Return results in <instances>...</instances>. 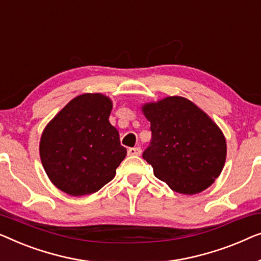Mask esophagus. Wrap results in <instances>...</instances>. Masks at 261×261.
Instances as JSON below:
<instances>
[{
	"label": "esophagus",
	"instance_id": "esophagus-1",
	"mask_svg": "<svg viewBox=\"0 0 261 261\" xmlns=\"http://www.w3.org/2000/svg\"><path fill=\"white\" fill-rule=\"evenodd\" d=\"M127 153H129L130 156H139L142 153V149L141 148H130L127 150Z\"/></svg>",
	"mask_w": 261,
	"mask_h": 261
}]
</instances>
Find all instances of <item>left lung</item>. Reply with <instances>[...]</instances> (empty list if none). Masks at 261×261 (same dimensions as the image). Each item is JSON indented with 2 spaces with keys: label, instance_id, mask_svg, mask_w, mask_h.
<instances>
[{
  "label": "left lung",
  "instance_id": "obj_1",
  "mask_svg": "<svg viewBox=\"0 0 261 261\" xmlns=\"http://www.w3.org/2000/svg\"><path fill=\"white\" fill-rule=\"evenodd\" d=\"M142 112L152 139L143 159L169 188L185 195L203 192L221 174L226 138L216 123L189 99L172 95L146 102Z\"/></svg>",
  "mask_w": 261,
  "mask_h": 261
}]
</instances>
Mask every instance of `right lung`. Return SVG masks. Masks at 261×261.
Segmentation results:
<instances>
[{
  "label": "right lung",
  "instance_id": "right-lung-1",
  "mask_svg": "<svg viewBox=\"0 0 261 261\" xmlns=\"http://www.w3.org/2000/svg\"><path fill=\"white\" fill-rule=\"evenodd\" d=\"M112 100L101 93L73 98L47 124L40 159L50 182L68 195H90L115 177L125 159L119 132L109 122Z\"/></svg>",
  "mask_w": 261,
  "mask_h": 261
}]
</instances>
